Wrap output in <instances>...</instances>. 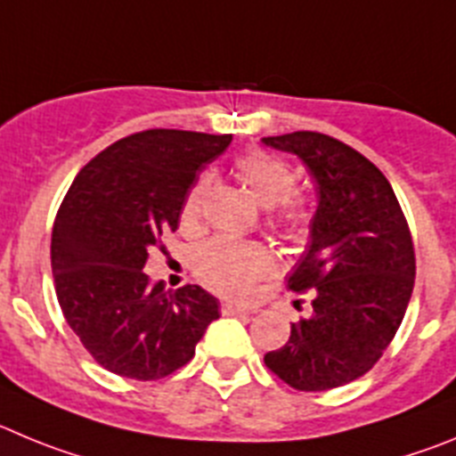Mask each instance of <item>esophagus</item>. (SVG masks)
<instances>
[{"instance_id": "obj_1", "label": "esophagus", "mask_w": 456, "mask_h": 456, "mask_svg": "<svg viewBox=\"0 0 456 456\" xmlns=\"http://www.w3.org/2000/svg\"><path fill=\"white\" fill-rule=\"evenodd\" d=\"M223 314L224 315H252V314H256V309H252V306L233 305V302H224Z\"/></svg>"}]
</instances>
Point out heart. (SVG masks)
Segmentation results:
<instances>
[{"label":"heart","mask_w":456,"mask_h":456,"mask_svg":"<svg viewBox=\"0 0 456 456\" xmlns=\"http://www.w3.org/2000/svg\"><path fill=\"white\" fill-rule=\"evenodd\" d=\"M236 175L249 188L264 207H277L281 223L299 227L306 220L305 204L293 195L295 175L281 159L268 151L254 150L236 159ZM211 186V177L204 175L188 191L182 207L183 224L200 218V207ZM274 265L273 252L254 240H238L229 236H216L200 245L192 254V268L208 289L229 297H249L256 279L268 274Z\"/></svg>","instance_id":"heart-1"}]
</instances>
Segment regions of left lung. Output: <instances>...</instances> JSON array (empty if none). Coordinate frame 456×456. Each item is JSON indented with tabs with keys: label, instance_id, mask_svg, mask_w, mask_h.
Segmentation results:
<instances>
[{
	"label": "left lung",
	"instance_id": "left-lung-1",
	"mask_svg": "<svg viewBox=\"0 0 456 456\" xmlns=\"http://www.w3.org/2000/svg\"><path fill=\"white\" fill-rule=\"evenodd\" d=\"M295 154L318 186L309 243L289 289H314L311 318L290 325L265 366L297 391H330L366 375L400 327L413 290L411 233L391 183L346 142L293 131L261 138Z\"/></svg>",
	"mask_w": 456,
	"mask_h": 456
}]
</instances>
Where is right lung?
Returning a JSON list of instances; mask_svg holds the SVG:
<instances>
[{
    "label": "right lung",
    "instance_id": "1",
    "mask_svg": "<svg viewBox=\"0 0 456 456\" xmlns=\"http://www.w3.org/2000/svg\"><path fill=\"white\" fill-rule=\"evenodd\" d=\"M232 136L150 129L97 154L69 186L52 232L68 325L106 370L151 381L186 366L220 302L200 286L151 281L147 252L179 227L183 200Z\"/></svg>",
    "mask_w": 456,
    "mask_h": 456
}]
</instances>
